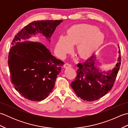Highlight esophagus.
<instances>
[{"instance_id":"34e87169","label":"esophagus","mask_w":128,"mask_h":128,"mask_svg":"<svg viewBox=\"0 0 128 128\" xmlns=\"http://www.w3.org/2000/svg\"><path fill=\"white\" fill-rule=\"evenodd\" d=\"M71 66H72V65L69 63H67V62L64 65V67L65 68H70Z\"/></svg>"}]
</instances>
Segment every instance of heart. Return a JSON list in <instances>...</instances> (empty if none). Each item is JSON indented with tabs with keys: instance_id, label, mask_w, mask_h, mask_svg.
Segmentation results:
<instances>
[{
	"instance_id": "b5f03b06",
	"label": "heart",
	"mask_w": 128,
	"mask_h": 128,
	"mask_svg": "<svg viewBox=\"0 0 128 128\" xmlns=\"http://www.w3.org/2000/svg\"><path fill=\"white\" fill-rule=\"evenodd\" d=\"M104 36L97 27L88 24H78L68 29L66 37L60 36L56 44V51L60 57L69 53L72 46L80 57L88 58L102 44Z\"/></svg>"
}]
</instances>
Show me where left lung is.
Instances as JSON below:
<instances>
[{
	"mask_svg": "<svg viewBox=\"0 0 128 128\" xmlns=\"http://www.w3.org/2000/svg\"><path fill=\"white\" fill-rule=\"evenodd\" d=\"M118 62L112 70L100 72L95 66L96 56H92L83 63L77 64L78 69L75 80L71 87L78 97L87 101H93L104 96L113 86L121 64L119 50Z\"/></svg>",
	"mask_w": 128,
	"mask_h": 128,
	"instance_id": "1",
	"label": "left lung"
}]
</instances>
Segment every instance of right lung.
<instances>
[{"mask_svg": "<svg viewBox=\"0 0 128 128\" xmlns=\"http://www.w3.org/2000/svg\"><path fill=\"white\" fill-rule=\"evenodd\" d=\"M62 21H34L18 32L12 40L8 56L10 80L16 91L25 98L40 101L52 91L64 62L52 55L40 42H22L40 34L49 42L56 28Z\"/></svg>", "mask_w": 128, "mask_h": 128, "instance_id": "right-lung-1", "label": "right lung"}]
</instances>
